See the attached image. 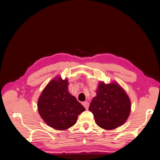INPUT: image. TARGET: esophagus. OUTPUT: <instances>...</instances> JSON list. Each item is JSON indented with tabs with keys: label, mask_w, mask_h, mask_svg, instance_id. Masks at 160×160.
<instances>
[{
	"label": "esophagus",
	"mask_w": 160,
	"mask_h": 160,
	"mask_svg": "<svg viewBox=\"0 0 160 160\" xmlns=\"http://www.w3.org/2000/svg\"><path fill=\"white\" fill-rule=\"evenodd\" d=\"M82 105L84 106L85 108H86L87 110L88 109V107H89V103L88 102H82Z\"/></svg>",
	"instance_id": "34e87169"
}]
</instances>
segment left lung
Returning a JSON list of instances; mask_svg holds the SVG:
<instances>
[{"label":"left lung","instance_id":"obj_1","mask_svg":"<svg viewBox=\"0 0 160 160\" xmlns=\"http://www.w3.org/2000/svg\"><path fill=\"white\" fill-rule=\"evenodd\" d=\"M96 93L88 110L99 127L112 130L123 125L131 112L130 99L124 89L117 82L106 84L101 81Z\"/></svg>","mask_w":160,"mask_h":160}]
</instances>
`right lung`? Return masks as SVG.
Returning a JSON list of instances; mask_svg holds the SVG:
<instances>
[{
	"label": "right lung",
	"mask_w": 160,
	"mask_h": 160,
	"mask_svg": "<svg viewBox=\"0 0 160 160\" xmlns=\"http://www.w3.org/2000/svg\"><path fill=\"white\" fill-rule=\"evenodd\" d=\"M68 80L60 76L49 82L40 95L38 108L46 123L57 130H65L76 123L84 107L68 91Z\"/></svg>",
	"instance_id": "obj_1"
}]
</instances>
